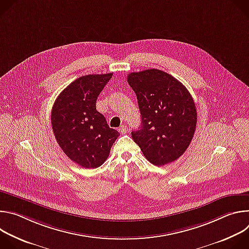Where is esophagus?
Wrapping results in <instances>:
<instances>
[{"label":"esophagus","mask_w":249,"mask_h":249,"mask_svg":"<svg viewBox=\"0 0 249 249\" xmlns=\"http://www.w3.org/2000/svg\"><path fill=\"white\" fill-rule=\"evenodd\" d=\"M118 130L121 134H126L128 132V127L126 125H122V126H120V128Z\"/></svg>","instance_id":"34e87169"}]
</instances>
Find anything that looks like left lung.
<instances>
[{
    "mask_svg": "<svg viewBox=\"0 0 249 249\" xmlns=\"http://www.w3.org/2000/svg\"><path fill=\"white\" fill-rule=\"evenodd\" d=\"M127 81L137 95L142 124L132 138L145 158L164 165L184 154L197 124L194 100L187 89L163 71L133 72Z\"/></svg>",
    "mask_w": 249,
    "mask_h": 249,
    "instance_id": "1",
    "label": "left lung"
}]
</instances>
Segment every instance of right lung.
Segmentation results:
<instances>
[{
    "instance_id": "1",
    "label": "right lung",
    "mask_w": 249,
    "mask_h": 249,
    "mask_svg": "<svg viewBox=\"0 0 249 249\" xmlns=\"http://www.w3.org/2000/svg\"><path fill=\"white\" fill-rule=\"evenodd\" d=\"M112 73L83 76L57 97L51 111L53 133L68 158L85 168H96L108 158L119 133L96 110L97 96Z\"/></svg>"
}]
</instances>
